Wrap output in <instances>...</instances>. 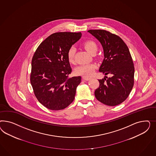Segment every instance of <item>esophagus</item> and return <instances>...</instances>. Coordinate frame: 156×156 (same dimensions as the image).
I'll use <instances>...</instances> for the list:
<instances>
[{"mask_svg": "<svg viewBox=\"0 0 156 156\" xmlns=\"http://www.w3.org/2000/svg\"><path fill=\"white\" fill-rule=\"evenodd\" d=\"M82 79L83 80H89L91 79V78L90 77H88V76H83V77H82Z\"/></svg>", "mask_w": 156, "mask_h": 156, "instance_id": "1", "label": "esophagus"}]
</instances>
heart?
I'll list each match as a JSON object with an SVG mask.
<instances>
[{
  "mask_svg": "<svg viewBox=\"0 0 156 156\" xmlns=\"http://www.w3.org/2000/svg\"><path fill=\"white\" fill-rule=\"evenodd\" d=\"M82 46L85 50L90 54L94 55L97 52L98 50V46L97 43L93 41H86L82 43ZM76 48L74 46H71L69 48L67 51V59L69 62L74 63L75 54H76ZM95 65L93 63L86 64L78 66L75 69V73L76 75L89 76H91L95 71Z\"/></svg>",
  "mask_w": 156,
  "mask_h": 156,
  "instance_id": "b5f03b06",
  "label": "heart"
}]
</instances>
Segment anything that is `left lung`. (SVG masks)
I'll list each match as a JSON object with an SVG mask.
<instances>
[{"mask_svg":"<svg viewBox=\"0 0 156 156\" xmlns=\"http://www.w3.org/2000/svg\"><path fill=\"white\" fill-rule=\"evenodd\" d=\"M89 33L101 43L104 59L99 71L105 76L99 80V86L94 92L101 103L114 106L128 98L134 85V67L129 50L122 39L104 30H90ZM106 77L107 79H106Z\"/></svg>","mask_w":156,"mask_h":156,"instance_id":"8db88e82","label":"left lung"}]
</instances>
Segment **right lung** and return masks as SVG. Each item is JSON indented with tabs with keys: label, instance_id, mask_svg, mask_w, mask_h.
Here are the masks:
<instances>
[{
	"label": "right lung",
	"instance_id": "1",
	"mask_svg": "<svg viewBox=\"0 0 156 156\" xmlns=\"http://www.w3.org/2000/svg\"><path fill=\"white\" fill-rule=\"evenodd\" d=\"M81 36V33L52 34L40 44L34 54L31 84L38 101L47 109H64L75 98L81 76L68 78L72 70L67 54Z\"/></svg>",
	"mask_w": 156,
	"mask_h": 156
}]
</instances>
